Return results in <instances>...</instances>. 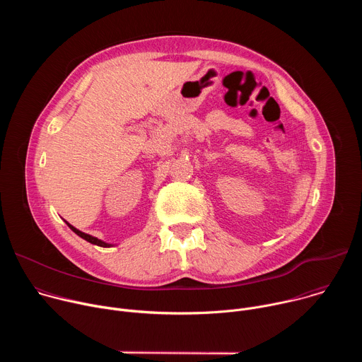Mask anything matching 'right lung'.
<instances>
[{"label": "right lung", "mask_w": 362, "mask_h": 362, "mask_svg": "<svg viewBox=\"0 0 362 362\" xmlns=\"http://www.w3.org/2000/svg\"><path fill=\"white\" fill-rule=\"evenodd\" d=\"M69 226H70V229L74 232V233H77L80 238H83V239H86L87 242H90V243H94V245H98V246H103V247H106V246H110L109 243H106V242H103V240H100V239H97V238H94V236H90V235H87V233H84V232H81V230H78V229H76L74 226H71L70 223H67Z\"/></svg>", "instance_id": "1"}]
</instances>
